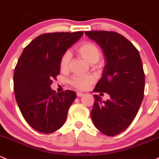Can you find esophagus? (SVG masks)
Listing matches in <instances>:
<instances>
[{
  "mask_svg": "<svg viewBox=\"0 0 159 159\" xmlns=\"http://www.w3.org/2000/svg\"><path fill=\"white\" fill-rule=\"evenodd\" d=\"M76 95H77V97H83L84 94L82 92H76Z\"/></svg>",
  "mask_w": 159,
  "mask_h": 159,
  "instance_id": "esophagus-1",
  "label": "esophagus"
}]
</instances>
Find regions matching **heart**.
I'll use <instances>...</instances> for the list:
<instances>
[{
	"instance_id": "heart-1",
	"label": "heart",
	"mask_w": 159,
	"mask_h": 159,
	"mask_svg": "<svg viewBox=\"0 0 159 159\" xmlns=\"http://www.w3.org/2000/svg\"><path fill=\"white\" fill-rule=\"evenodd\" d=\"M76 52L81 57L90 64H95L100 60L101 57V52L96 44L91 42H83L76 48ZM71 53L69 50L65 51L61 56L59 67L63 72H66L70 67ZM95 79L93 76H74L70 80V83L72 86L79 90H87L89 87L94 83Z\"/></svg>"
}]
</instances>
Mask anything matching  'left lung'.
I'll return each mask as SVG.
<instances>
[{"label":"left lung","mask_w":159,"mask_h":159,"mask_svg":"<svg viewBox=\"0 0 159 159\" xmlns=\"http://www.w3.org/2000/svg\"><path fill=\"white\" fill-rule=\"evenodd\" d=\"M100 46L106 65L94 92L109 94L102 101L94 94L91 116L94 126L108 136L124 132L139 111L144 93L145 76L139 50L124 35L112 31H85Z\"/></svg>","instance_id":"left-lung-1"}]
</instances>
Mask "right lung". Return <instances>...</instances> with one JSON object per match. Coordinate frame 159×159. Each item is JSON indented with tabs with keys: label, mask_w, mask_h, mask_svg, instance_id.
I'll list each match as a JSON object with an SVG mask.
<instances>
[{
	"label": "right lung",
	"mask_w": 159,
	"mask_h": 159,
	"mask_svg": "<svg viewBox=\"0 0 159 159\" xmlns=\"http://www.w3.org/2000/svg\"><path fill=\"white\" fill-rule=\"evenodd\" d=\"M83 35L50 33L40 35L24 48L15 68L14 93L20 112L35 130L49 134L65 124L74 91L56 93L50 85L60 73L62 54Z\"/></svg>",
	"instance_id": "1"
}]
</instances>
